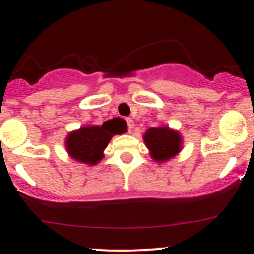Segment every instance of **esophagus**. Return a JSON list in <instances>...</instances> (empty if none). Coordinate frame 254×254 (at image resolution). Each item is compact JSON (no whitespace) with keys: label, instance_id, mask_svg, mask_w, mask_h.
I'll return each instance as SVG.
<instances>
[{"label":"esophagus","instance_id":"1","mask_svg":"<svg viewBox=\"0 0 254 254\" xmlns=\"http://www.w3.org/2000/svg\"><path fill=\"white\" fill-rule=\"evenodd\" d=\"M127 127H129V130H132L133 127H135V122H133L132 118H127Z\"/></svg>","mask_w":254,"mask_h":254}]
</instances>
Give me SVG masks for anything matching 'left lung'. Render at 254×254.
<instances>
[{"label":"left lung","instance_id":"left-lung-1","mask_svg":"<svg viewBox=\"0 0 254 254\" xmlns=\"http://www.w3.org/2000/svg\"><path fill=\"white\" fill-rule=\"evenodd\" d=\"M143 141L154 161L162 164L182 151L183 137L179 131L171 129L167 125L150 127L145 131Z\"/></svg>","mask_w":254,"mask_h":254}]
</instances>
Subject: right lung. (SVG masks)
Segmentation results:
<instances>
[{"label":"right lung","mask_w":254,"mask_h":254,"mask_svg":"<svg viewBox=\"0 0 254 254\" xmlns=\"http://www.w3.org/2000/svg\"><path fill=\"white\" fill-rule=\"evenodd\" d=\"M127 131L123 119L113 118L103 125H84L71 131L65 138V149L75 161L88 166L99 164L104 157V150L115 135Z\"/></svg>","instance_id":"add662e5"}]
</instances>
